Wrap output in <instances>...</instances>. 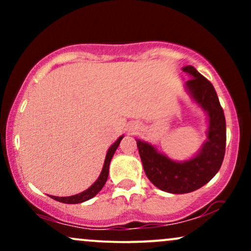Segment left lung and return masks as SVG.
Instances as JSON below:
<instances>
[{
    "mask_svg": "<svg viewBox=\"0 0 251 251\" xmlns=\"http://www.w3.org/2000/svg\"><path fill=\"white\" fill-rule=\"evenodd\" d=\"M192 77L186 81L190 94L208 112V140L195 158L184 163L171 160L148 143L137 140L144 170L153 185L170 194H188L205 185L221 169L226 154V117L214 86L192 66L183 68Z\"/></svg>",
    "mask_w": 251,
    "mask_h": 251,
    "instance_id": "1",
    "label": "left lung"
}]
</instances>
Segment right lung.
Masks as SVG:
<instances>
[{
	"mask_svg": "<svg viewBox=\"0 0 251 251\" xmlns=\"http://www.w3.org/2000/svg\"><path fill=\"white\" fill-rule=\"evenodd\" d=\"M122 139H123V137H120L119 139H118L117 142L114 143L113 145H112L111 148L108 149V152H107V154H106L105 164H103V168H102L101 174H100L99 178H98L96 183H94L93 185L91 186V188H88L87 190H86V191L81 192V194L70 196V197H56V196H50V197L53 198V200H55L57 201H61V203H66V204L82 203V201H88V200H91V198H93L94 196H96L98 192H99L100 190L102 189V186L105 185L106 180H107L109 163H111L112 157H113L114 152H116V150L118 149V146H119V144H120V142H122Z\"/></svg>",
	"mask_w": 251,
	"mask_h": 251,
	"instance_id": "1",
	"label": "right lung"
}]
</instances>
